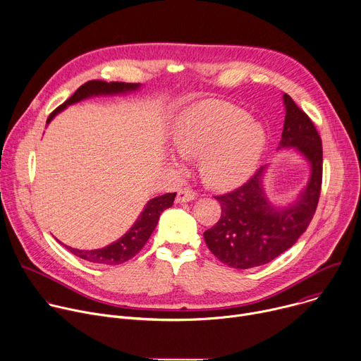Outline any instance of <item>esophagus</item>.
<instances>
[{
	"label": "esophagus",
	"instance_id": "esophagus-1",
	"mask_svg": "<svg viewBox=\"0 0 361 361\" xmlns=\"http://www.w3.org/2000/svg\"><path fill=\"white\" fill-rule=\"evenodd\" d=\"M195 199V192L191 191L190 188H181L178 190L177 195H176V203H187Z\"/></svg>",
	"mask_w": 361,
	"mask_h": 361
}]
</instances>
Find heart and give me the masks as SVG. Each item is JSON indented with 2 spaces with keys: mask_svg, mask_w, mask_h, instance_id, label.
I'll return each instance as SVG.
<instances>
[{
  "mask_svg": "<svg viewBox=\"0 0 361 361\" xmlns=\"http://www.w3.org/2000/svg\"><path fill=\"white\" fill-rule=\"evenodd\" d=\"M174 149L184 158H199L203 180L226 190L253 176L268 145L265 128L233 105L207 101L184 111L171 133ZM174 167L180 161L170 155Z\"/></svg>",
  "mask_w": 361,
  "mask_h": 361,
  "instance_id": "heart-1",
  "label": "heart"
}]
</instances>
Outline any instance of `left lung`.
Instances as JSON below:
<instances>
[{
    "mask_svg": "<svg viewBox=\"0 0 361 361\" xmlns=\"http://www.w3.org/2000/svg\"><path fill=\"white\" fill-rule=\"evenodd\" d=\"M285 122L278 149L298 152L310 166V178L289 203L271 200L267 191L269 164L238 190L217 195L220 220L204 232L210 252L236 269L265 265L292 247L315 213L322 180V145L312 121L286 93Z\"/></svg>",
    "mask_w": 361,
    "mask_h": 361,
    "instance_id": "obj_1",
    "label": "left lung"
}]
</instances>
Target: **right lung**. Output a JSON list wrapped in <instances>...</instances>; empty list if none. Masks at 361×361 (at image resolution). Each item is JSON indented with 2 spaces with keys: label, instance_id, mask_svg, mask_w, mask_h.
I'll return each instance as SVG.
<instances>
[{
  "label": "right lung",
  "instance_id": "1",
  "mask_svg": "<svg viewBox=\"0 0 361 361\" xmlns=\"http://www.w3.org/2000/svg\"><path fill=\"white\" fill-rule=\"evenodd\" d=\"M141 83H123V82H104V80H90L80 86L69 99L60 105L56 111L50 114L47 118V123L51 122V119L60 114L61 111L66 109L69 105L78 104L80 101L89 99L93 96H115V94H128L141 89ZM177 192H169L157 195V197L147 202L144 206V210L135 220V223L130 226L129 231L119 238L116 242L102 247V249H92V250H82L75 249L71 246L64 245L68 250H71L73 255L92 262V264L97 265H121L123 262L134 257L142 246L147 243L149 236L152 235L154 228L157 227V223L159 220L161 213L171 207L176 199ZM59 242V240H57ZM60 243V242H59ZM63 245V243H61Z\"/></svg>",
  "mask_w": 361,
  "mask_h": 361
}]
</instances>
